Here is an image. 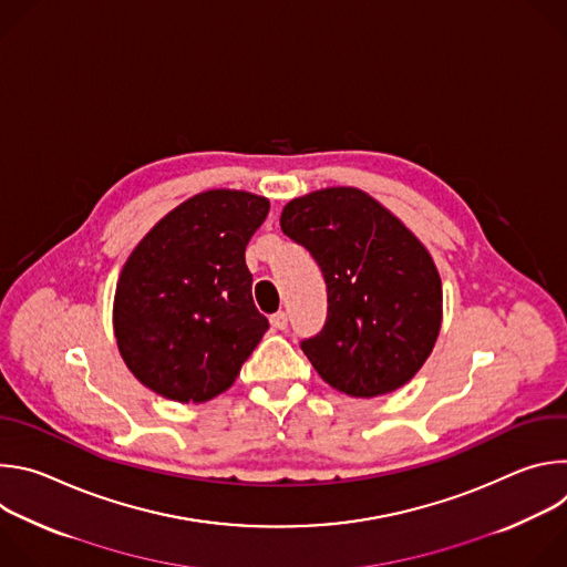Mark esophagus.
<instances>
[{
  "instance_id": "esophagus-1",
  "label": "esophagus",
  "mask_w": 567,
  "mask_h": 567,
  "mask_svg": "<svg viewBox=\"0 0 567 567\" xmlns=\"http://www.w3.org/2000/svg\"><path fill=\"white\" fill-rule=\"evenodd\" d=\"M287 322H289V318H287L285 311H276V313L271 316V326H274L276 330H287Z\"/></svg>"
}]
</instances>
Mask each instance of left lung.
Here are the masks:
<instances>
[{
  "instance_id": "left-lung-1",
  "label": "left lung",
  "mask_w": 567,
  "mask_h": 567,
  "mask_svg": "<svg viewBox=\"0 0 567 567\" xmlns=\"http://www.w3.org/2000/svg\"><path fill=\"white\" fill-rule=\"evenodd\" d=\"M280 228L328 285L326 328L300 346L322 381L363 399L406 385L442 328V280L420 237L352 186L291 199Z\"/></svg>"
}]
</instances>
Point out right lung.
<instances>
[{
    "mask_svg": "<svg viewBox=\"0 0 567 567\" xmlns=\"http://www.w3.org/2000/svg\"><path fill=\"white\" fill-rule=\"evenodd\" d=\"M267 213V197L204 190L134 247L116 282L112 322L127 370L145 388L204 403L235 383L269 330L245 260Z\"/></svg>",
    "mask_w": 567,
    "mask_h": 567,
    "instance_id": "1",
    "label": "right lung"
}]
</instances>
